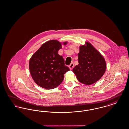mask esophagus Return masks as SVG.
<instances>
[{
    "instance_id": "obj_1",
    "label": "esophagus",
    "mask_w": 129,
    "mask_h": 129,
    "mask_svg": "<svg viewBox=\"0 0 129 129\" xmlns=\"http://www.w3.org/2000/svg\"><path fill=\"white\" fill-rule=\"evenodd\" d=\"M74 63H72L69 65V68H70L71 70H72V69H73L74 68Z\"/></svg>"
}]
</instances>
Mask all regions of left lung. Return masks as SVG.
<instances>
[{
  "mask_svg": "<svg viewBox=\"0 0 129 129\" xmlns=\"http://www.w3.org/2000/svg\"><path fill=\"white\" fill-rule=\"evenodd\" d=\"M80 47L78 55L79 64L73 70L78 81L86 85L98 81L104 74L106 62L104 57L90 43Z\"/></svg>",
  "mask_w": 129,
  "mask_h": 129,
  "instance_id": "left-lung-1",
  "label": "left lung"
}]
</instances>
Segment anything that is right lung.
I'll return each mask as SVG.
<instances>
[{
    "label": "right lung",
    "mask_w": 129,
    "mask_h": 129,
    "mask_svg": "<svg viewBox=\"0 0 129 129\" xmlns=\"http://www.w3.org/2000/svg\"><path fill=\"white\" fill-rule=\"evenodd\" d=\"M63 43L65 45L67 42ZM61 48L58 41H49L43 44L31 57L30 73L38 86L48 89L55 88L61 83L64 74L70 71L65 65L63 57L58 54Z\"/></svg>",
    "instance_id": "add662e5"
}]
</instances>
